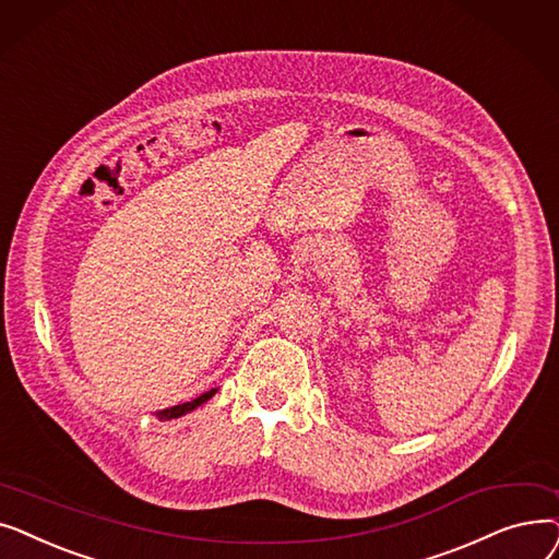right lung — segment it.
I'll return each instance as SVG.
<instances>
[{"label":"right lung","instance_id":"obj_1","mask_svg":"<svg viewBox=\"0 0 559 559\" xmlns=\"http://www.w3.org/2000/svg\"><path fill=\"white\" fill-rule=\"evenodd\" d=\"M216 391H218V389H209L206 393H202V395L193 397L191 403H181V405H175V407H168V409H162V412H154V416H156L158 420H170V418H179V416H183V414H189V412L198 409L200 405H204V403L209 401V397H214V395H216Z\"/></svg>","mask_w":559,"mask_h":559}]
</instances>
